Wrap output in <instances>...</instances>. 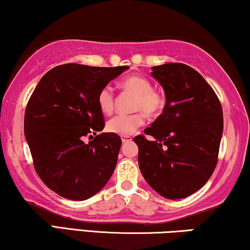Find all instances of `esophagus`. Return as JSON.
Listing matches in <instances>:
<instances>
[{"label": "esophagus", "instance_id": "34e87169", "mask_svg": "<svg viewBox=\"0 0 250 250\" xmlns=\"http://www.w3.org/2000/svg\"><path fill=\"white\" fill-rule=\"evenodd\" d=\"M121 139H122V143H124V144H126V143H130V141L132 140V138H131V137H129V136H125V137H122Z\"/></svg>", "mask_w": 250, "mask_h": 250}]
</instances>
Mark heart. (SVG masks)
I'll list each match as a JSON object with an SVG mask.
<instances>
[{"label":"heart","instance_id":"obj_1","mask_svg":"<svg viewBox=\"0 0 250 250\" xmlns=\"http://www.w3.org/2000/svg\"><path fill=\"white\" fill-rule=\"evenodd\" d=\"M122 87L136 94L133 100V113H121L110 119L106 124V129L110 132L119 136H130L136 132L145 124V115L154 118L163 112L166 104L164 93L155 89L150 80L147 77L132 75L122 81ZM98 105L104 114L112 113L114 109V92L111 86H104L98 94ZM143 112L141 113V111Z\"/></svg>","mask_w":250,"mask_h":250}]
</instances>
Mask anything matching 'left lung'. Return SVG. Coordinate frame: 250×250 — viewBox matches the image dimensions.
Returning a JSON list of instances; mask_svg holds the SVG:
<instances>
[{
  "label": "left lung",
  "mask_w": 250,
  "mask_h": 250,
  "mask_svg": "<svg viewBox=\"0 0 250 250\" xmlns=\"http://www.w3.org/2000/svg\"><path fill=\"white\" fill-rule=\"evenodd\" d=\"M165 91L163 114L133 138L147 183L169 200L183 199L207 183L218 163L223 131L222 106L202 75L182 62L151 67Z\"/></svg>",
  "instance_id": "8db88e82"
}]
</instances>
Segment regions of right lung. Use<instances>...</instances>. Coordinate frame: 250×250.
Wrapping results in <instances>:
<instances>
[{"label":"right lung","instance_id":"add662e5","mask_svg":"<svg viewBox=\"0 0 250 250\" xmlns=\"http://www.w3.org/2000/svg\"><path fill=\"white\" fill-rule=\"evenodd\" d=\"M128 68L59 65L44 74L30 96L25 139L37 174L58 195L87 200L112 176L122 141L112 132L96 135L105 125L98 94Z\"/></svg>","mask_w":250,"mask_h":250}]
</instances>
